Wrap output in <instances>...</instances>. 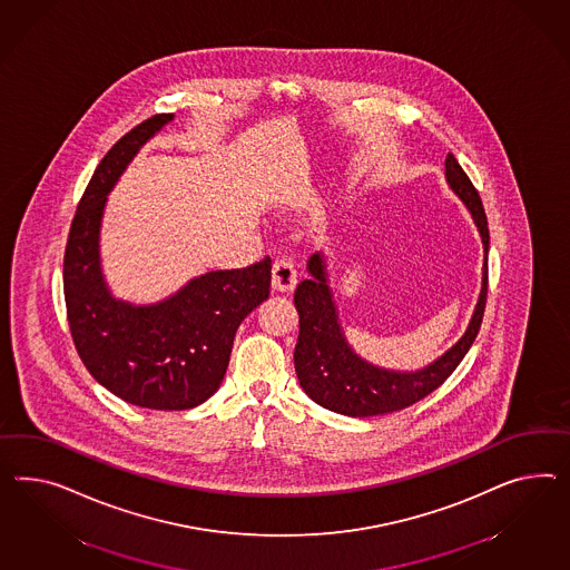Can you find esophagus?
<instances>
[{
    "label": "esophagus",
    "instance_id": "1",
    "mask_svg": "<svg viewBox=\"0 0 570 570\" xmlns=\"http://www.w3.org/2000/svg\"><path fill=\"white\" fill-rule=\"evenodd\" d=\"M294 286H296L294 263L286 257H279L274 262V269H272V288L276 293H291Z\"/></svg>",
    "mask_w": 570,
    "mask_h": 570
}]
</instances>
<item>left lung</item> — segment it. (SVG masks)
Wrapping results in <instances>:
<instances>
[{
    "mask_svg": "<svg viewBox=\"0 0 570 570\" xmlns=\"http://www.w3.org/2000/svg\"><path fill=\"white\" fill-rule=\"evenodd\" d=\"M446 183L466 205L478 226L483 243V277L478 305L466 332L428 367L416 371L384 370L354 353L338 322V308L325 272V257L322 253H315L308 259L311 277L303 279L294 293L301 325L294 348V370L308 399L327 411L346 416L387 415L402 411L444 384L478 338L488 298V217L475 186L452 154L446 157Z\"/></svg>",
    "mask_w": 570,
    "mask_h": 570,
    "instance_id": "obj_1",
    "label": "left lung"
}]
</instances>
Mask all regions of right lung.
<instances>
[{
	"label": "right lung",
	"mask_w": 570,
	"mask_h": 570,
	"mask_svg": "<svg viewBox=\"0 0 570 570\" xmlns=\"http://www.w3.org/2000/svg\"><path fill=\"white\" fill-rule=\"evenodd\" d=\"M174 114H157L118 140L78 203L63 255V296L78 354L92 377L142 409L185 411L222 384L238 325L269 296L272 259L193 277L154 305L116 298L101 269L99 232L109 190Z\"/></svg>",
	"instance_id": "right-lung-1"
}]
</instances>
